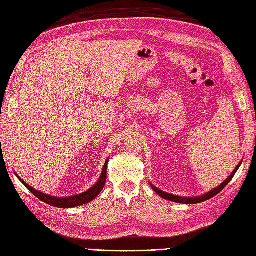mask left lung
Segmentation results:
<instances>
[{"label":"left lung","instance_id":"1","mask_svg":"<svg viewBox=\"0 0 256 256\" xmlns=\"http://www.w3.org/2000/svg\"><path fill=\"white\" fill-rule=\"evenodd\" d=\"M240 166H241V163H239V166H238L236 168V170L234 172L231 173V175L229 176L228 178H226L222 184L221 185H219L217 188H214V190H212V192H207V194H205V195H202V196H200V197H192V198H187V197H180V196H175V195H171V194H168V192H162V190H158L156 187H154L153 185H151L152 186V188H153V190H154L156 194H158L160 195L162 198H164V200H171V202H180V204H198V202H205V200H210V198L212 197H214V196H216L217 194H219V192L222 190L224 187L229 184V182L234 178V174L236 173V171H238V168H240Z\"/></svg>","mask_w":256,"mask_h":256}]
</instances>
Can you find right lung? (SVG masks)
Returning <instances> with one entry per match:
<instances>
[{"instance_id": "1", "label": "right lung", "mask_w": 256, "mask_h": 256, "mask_svg": "<svg viewBox=\"0 0 256 256\" xmlns=\"http://www.w3.org/2000/svg\"><path fill=\"white\" fill-rule=\"evenodd\" d=\"M107 163H108V158H107V161L105 162V166L103 168V172H102L100 180H98V183H96L92 187V188H90L88 190H86L85 192H82V194H80V195H76V196L66 197V198L52 197V196H49L47 194H44V192H38L35 188H32V186L26 184L24 180L18 178V176H17V178H18L22 183L27 187L28 190L32 192V194L35 195L38 198V200H40L42 202L48 204V205H50V206L58 207V208H72V207L81 206V205H84V204H88L90 202H92L94 198L102 192V190H103V187L105 186V183H106Z\"/></svg>"}]
</instances>
